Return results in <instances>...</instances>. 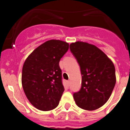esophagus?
Wrapping results in <instances>:
<instances>
[{
	"label": "esophagus",
	"mask_w": 130,
	"mask_h": 130,
	"mask_svg": "<svg viewBox=\"0 0 130 130\" xmlns=\"http://www.w3.org/2000/svg\"><path fill=\"white\" fill-rule=\"evenodd\" d=\"M67 83L68 86H69V85H70V81H69V80H68V81L67 82Z\"/></svg>",
	"instance_id": "34e87169"
}]
</instances>
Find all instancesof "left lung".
I'll use <instances>...</instances> for the list:
<instances>
[{
    "label": "left lung",
    "instance_id": "8db88e82",
    "mask_svg": "<svg viewBox=\"0 0 130 130\" xmlns=\"http://www.w3.org/2000/svg\"><path fill=\"white\" fill-rule=\"evenodd\" d=\"M70 49L82 75L81 88L74 94L75 104L86 110L99 109L108 101L115 86L114 63L101 50L88 42H72Z\"/></svg>",
    "mask_w": 130,
    "mask_h": 130
}]
</instances>
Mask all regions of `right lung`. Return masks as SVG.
Instances as JSON below:
<instances>
[{
    "label": "right lung",
    "instance_id": "right-lung-1",
    "mask_svg": "<svg viewBox=\"0 0 130 130\" xmlns=\"http://www.w3.org/2000/svg\"><path fill=\"white\" fill-rule=\"evenodd\" d=\"M69 44L51 39L35 49L24 62L21 83L26 98L36 109H55L64 91L59 62Z\"/></svg>",
    "mask_w": 130,
    "mask_h": 130
}]
</instances>
